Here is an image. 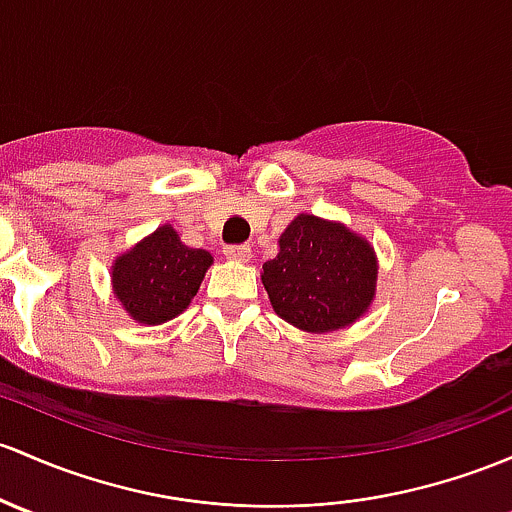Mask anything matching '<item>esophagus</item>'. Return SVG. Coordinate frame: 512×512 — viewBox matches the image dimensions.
<instances>
[{"label":"esophagus","instance_id":"obj_1","mask_svg":"<svg viewBox=\"0 0 512 512\" xmlns=\"http://www.w3.org/2000/svg\"><path fill=\"white\" fill-rule=\"evenodd\" d=\"M223 252H225V257H228V260H235V262L250 260V247H247V245H228Z\"/></svg>","mask_w":512,"mask_h":512}]
</instances>
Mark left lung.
I'll return each mask as SVG.
<instances>
[{"label": "left lung", "mask_w": 512, "mask_h": 512, "mask_svg": "<svg viewBox=\"0 0 512 512\" xmlns=\"http://www.w3.org/2000/svg\"><path fill=\"white\" fill-rule=\"evenodd\" d=\"M373 247L338 223L301 213L279 238L262 284L279 316L301 331L326 333L353 324L375 294Z\"/></svg>", "instance_id": "left-lung-1"}]
</instances>
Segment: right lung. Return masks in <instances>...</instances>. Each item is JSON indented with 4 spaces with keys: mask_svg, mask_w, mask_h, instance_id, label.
Listing matches in <instances>:
<instances>
[{
    "mask_svg": "<svg viewBox=\"0 0 512 512\" xmlns=\"http://www.w3.org/2000/svg\"><path fill=\"white\" fill-rule=\"evenodd\" d=\"M213 257L184 245L171 225L122 255L112 270L117 299L139 324H164L196 297Z\"/></svg>",
    "mask_w": 512,
    "mask_h": 512,
    "instance_id": "add662e5",
    "label": "right lung"
}]
</instances>
